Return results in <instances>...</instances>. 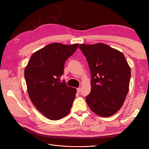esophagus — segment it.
I'll list each match as a JSON object with an SVG mask.
<instances>
[{"instance_id": "34e87169", "label": "esophagus", "mask_w": 149, "mask_h": 149, "mask_svg": "<svg viewBox=\"0 0 149 149\" xmlns=\"http://www.w3.org/2000/svg\"><path fill=\"white\" fill-rule=\"evenodd\" d=\"M81 89L80 88H77V92L79 93H80L81 92Z\"/></svg>"}]
</instances>
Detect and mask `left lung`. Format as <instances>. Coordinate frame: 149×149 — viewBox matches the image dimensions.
I'll return each instance as SVG.
<instances>
[{
  "label": "left lung",
  "mask_w": 149,
  "mask_h": 149,
  "mask_svg": "<svg viewBox=\"0 0 149 149\" xmlns=\"http://www.w3.org/2000/svg\"><path fill=\"white\" fill-rule=\"evenodd\" d=\"M91 74V90L86 101L91 111L108 118L123 106L129 91L130 68L120 52L107 45L80 44Z\"/></svg>",
  "instance_id": "8db88e82"
}]
</instances>
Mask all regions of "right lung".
Segmentation results:
<instances>
[{
  "label": "right lung",
  "mask_w": 149,
  "mask_h": 149,
  "mask_svg": "<svg viewBox=\"0 0 149 149\" xmlns=\"http://www.w3.org/2000/svg\"><path fill=\"white\" fill-rule=\"evenodd\" d=\"M78 43H53L31 56L24 75L31 101L50 120H59L69 113L76 89L60 81L66 60L75 52Z\"/></svg>",
  "instance_id": "right-lung-1"
}]
</instances>
